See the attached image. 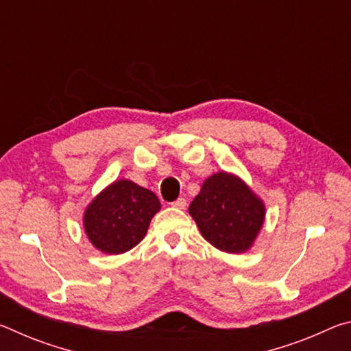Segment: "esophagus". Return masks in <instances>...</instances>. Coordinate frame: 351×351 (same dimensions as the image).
Here are the masks:
<instances>
[{"label": "esophagus", "mask_w": 351, "mask_h": 351, "mask_svg": "<svg viewBox=\"0 0 351 351\" xmlns=\"http://www.w3.org/2000/svg\"><path fill=\"white\" fill-rule=\"evenodd\" d=\"M171 206L176 207V209H186L187 201L184 199V198H178L176 201H173V203H171Z\"/></svg>", "instance_id": "34e87169"}]
</instances>
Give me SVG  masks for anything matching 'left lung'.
Returning <instances> with one entry per match:
<instances>
[{
  "label": "left lung",
  "mask_w": 351,
  "mask_h": 351,
  "mask_svg": "<svg viewBox=\"0 0 351 351\" xmlns=\"http://www.w3.org/2000/svg\"><path fill=\"white\" fill-rule=\"evenodd\" d=\"M189 213L212 246L241 254L252 247L263 228L266 207L241 178L218 171L201 186Z\"/></svg>",
  "instance_id": "left-lung-1"
}]
</instances>
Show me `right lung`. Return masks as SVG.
Here are the masks:
<instances>
[{"instance_id":"add662e5","label":"right lung","mask_w":351,"mask_h":351,"mask_svg":"<svg viewBox=\"0 0 351 351\" xmlns=\"http://www.w3.org/2000/svg\"><path fill=\"white\" fill-rule=\"evenodd\" d=\"M161 203L152 190L130 180L106 186L83 213L88 240L104 254H123L144 239Z\"/></svg>"}]
</instances>
